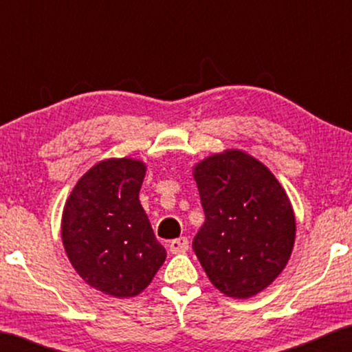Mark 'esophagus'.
I'll return each mask as SVG.
<instances>
[{
  "instance_id": "1",
  "label": "esophagus",
  "mask_w": 352,
  "mask_h": 352,
  "mask_svg": "<svg viewBox=\"0 0 352 352\" xmlns=\"http://www.w3.org/2000/svg\"><path fill=\"white\" fill-rule=\"evenodd\" d=\"M189 250V240L186 237H179V239H175L173 242L170 243V252L173 254H179V253H184Z\"/></svg>"
}]
</instances>
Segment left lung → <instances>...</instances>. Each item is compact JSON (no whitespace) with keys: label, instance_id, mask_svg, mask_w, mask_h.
Instances as JSON below:
<instances>
[{"label":"left lung","instance_id":"1","mask_svg":"<svg viewBox=\"0 0 352 352\" xmlns=\"http://www.w3.org/2000/svg\"><path fill=\"white\" fill-rule=\"evenodd\" d=\"M205 223L194 252L226 296L248 300L285 269L296 237L292 201L269 168L240 148L195 163Z\"/></svg>","mask_w":352,"mask_h":352}]
</instances>
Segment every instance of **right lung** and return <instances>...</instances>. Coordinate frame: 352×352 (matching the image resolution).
I'll use <instances>...</instances> for the list:
<instances>
[{
  "label": "right lung",
  "instance_id": "1",
  "mask_svg": "<svg viewBox=\"0 0 352 352\" xmlns=\"http://www.w3.org/2000/svg\"><path fill=\"white\" fill-rule=\"evenodd\" d=\"M146 171L138 158L100 160L80 177L62 211L67 258L104 295L138 296L166 259L139 201Z\"/></svg>",
  "mask_w": 352,
  "mask_h": 352
}]
</instances>
